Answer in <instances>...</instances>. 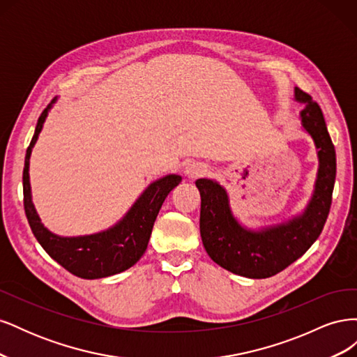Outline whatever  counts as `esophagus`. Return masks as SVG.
Instances as JSON below:
<instances>
[{
    "label": "esophagus",
    "mask_w": 357,
    "mask_h": 357,
    "mask_svg": "<svg viewBox=\"0 0 357 357\" xmlns=\"http://www.w3.org/2000/svg\"><path fill=\"white\" fill-rule=\"evenodd\" d=\"M208 172V167L201 164V162H193L185 168V174L190 180H197L198 177H202Z\"/></svg>",
    "instance_id": "esophagus-1"
}]
</instances>
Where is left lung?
Listing matches in <instances>:
<instances>
[{
  "instance_id": "obj_1",
  "label": "left lung",
  "mask_w": 357,
  "mask_h": 357,
  "mask_svg": "<svg viewBox=\"0 0 357 357\" xmlns=\"http://www.w3.org/2000/svg\"><path fill=\"white\" fill-rule=\"evenodd\" d=\"M295 100L305 104L301 122L314 139L319 158L314 193L304 213L261 231L245 229L232 215L228 193L219 183L208 178L195 181L201 193L202 244L215 264L234 274L248 278L278 274L308 250L326 223L337 176V155L319 104L299 88H295Z\"/></svg>"
}]
</instances>
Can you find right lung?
<instances>
[{
    "instance_id": "add662e5",
    "label": "right lung",
    "mask_w": 357,
    "mask_h": 357,
    "mask_svg": "<svg viewBox=\"0 0 357 357\" xmlns=\"http://www.w3.org/2000/svg\"><path fill=\"white\" fill-rule=\"evenodd\" d=\"M55 101V100H53ZM49 104L38 117L34 137L26 149L24 167V207L31 231L46 253L80 278H102L125 271L135 265L146 252L156 215L168 193L181 181L180 176L169 174L152 183L113 228L84 236H59L43 226L31 201L29 156L43 123L46 121Z\"/></svg>"
}]
</instances>
